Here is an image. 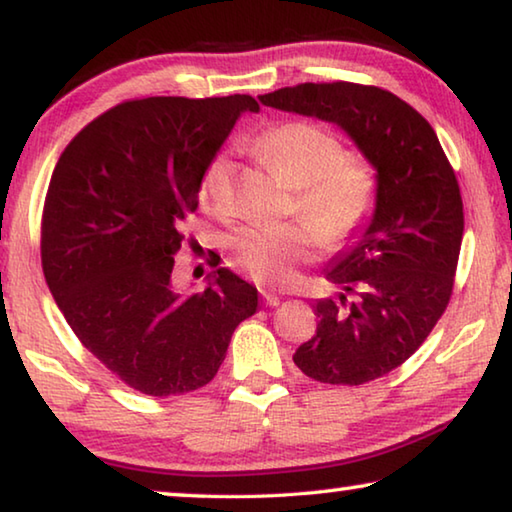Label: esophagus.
<instances>
[{
  "label": "esophagus",
  "mask_w": 512,
  "mask_h": 512,
  "mask_svg": "<svg viewBox=\"0 0 512 512\" xmlns=\"http://www.w3.org/2000/svg\"><path fill=\"white\" fill-rule=\"evenodd\" d=\"M263 301L267 306H279L281 304V299L274 295V292H267V290H263Z\"/></svg>",
  "instance_id": "obj_1"
}]
</instances>
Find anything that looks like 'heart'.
Masks as SVG:
<instances>
[{"label":"heart","instance_id":"obj_1","mask_svg":"<svg viewBox=\"0 0 512 512\" xmlns=\"http://www.w3.org/2000/svg\"><path fill=\"white\" fill-rule=\"evenodd\" d=\"M251 149L279 177L297 188V213L304 226H242L229 240L231 258L251 279L283 286L297 265L313 256L315 240L326 249L345 247L370 220L379 195L374 170L363 158L345 156L340 140L320 124L292 120L263 131ZM201 204L229 211L233 161L215 156L201 179Z\"/></svg>","mask_w":512,"mask_h":512}]
</instances>
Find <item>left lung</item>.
Returning <instances> with one entry per match:
<instances>
[{
	"mask_svg": "<svg viewBox=\"0 0 512 512\" xmlns=\"http://www.w3.org/2000/svg\"><path fill=\"white\" fill-rule=\"evenodd\" d=\"M258 99L335 124L374 167V213L324 270L340 292L315 301L317 331L292 360L320 383L379 379L420 349L449 304L465 229L456 174L431 124L388 90L301 83Z\"/></svg>",
	"mask_w": 512,
	"mask_h": 512,
	"instance_id": "1",
	"label": "left lung"
}]
</instances>
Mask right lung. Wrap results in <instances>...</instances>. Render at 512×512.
Instances as JSON below:
<instances>
[{"label":"right lung","mask_w":512,"mask_h":512,"mask_svg":"<svg viewBox=\"0 0 512 512\" xmlns=\"http://www.w3.org/2000/svg\"><path fill=\"white\" fill-rule=\"evenodd\" d=\"M249 95L117 104L65 147L43 213V272L92 356L129 388L170 397L220 370L258 290L217 267L201 292L172 286L179 226Z\"/></svg>","instance_id":"add662e5"}]
</instances>
